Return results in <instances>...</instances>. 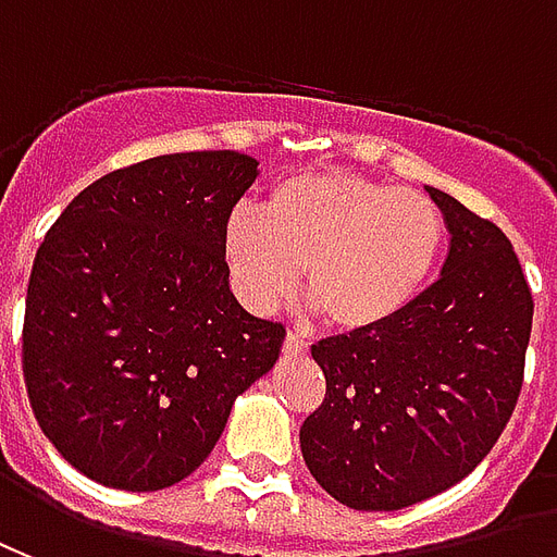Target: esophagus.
Wrapping results in <instances>:
<instances>
[{
	"label": "esophagus",
	"instance_id": "34e87169",
	"mask_svg": "<svg viewBox=\"0 0 557 557\" xmlns=\"http://www.w3.org/2000/svg\"><path fill=\"white\" fill-rule=\"evenodd\" d=\"M284 356H306L308 352V344L299 335H294V332H287V338H284Z\"/></svg>",
	"mask_w": 557,
	"mask_h": 557
}]
</instances>
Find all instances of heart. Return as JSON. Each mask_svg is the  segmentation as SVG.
Returning a JSON list of instances; mask_svg holds the SVG:
<instances>
[{"instance_id": "1", "label": "heart", "mask_w": 557, "mask_h": 557, "mask_svg": "<svg viewBox=\"0 0 557 557\" xmlns=\"http://www.w3.org/2000/svg\"><path fill=\"white\" fill-rule=\"evenodd\" d=\"M445 246L440 205L418 189L350 172H299L275 181L263 213L234 210L222 255L239 299L273 311L306 290L341 332L395 323L436 273Z\"/></svg>"}]
</instances>
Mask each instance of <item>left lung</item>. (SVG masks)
<instances>
[{
  "mask_svg": "<svg viewBox=\"0 0 557 557\" xmlns=\"http://www.w3.org/2000/svg\"><path fill=\"white\" fill-rule=\"evenodd\" d=\"M450 231L440 282L388 326L311 347L326 397L299 430L308 472L352 510H400L484 460L513 416L534 299L505 231L428 186Z\"/></svg>",
  "mask_w": 557,
  "mask_h": 557,
  "instance_id": "left-lung-1",
  "label": "left lung"
}]
</instances>
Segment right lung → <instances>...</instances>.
<instances>
[{"mask_svg": "<svg viewBox=\"0 0 557 557\" xmlns=\"http://www.w3.org/2000/svg\"><path fill=\"white\" fill-rule=\"evenodd\" d=\"M255 177L258 160L237 150L153 157L85 186L40 243L26 392L44 436L97 484L184 481L278 359L284 326L239 306L222 255Z\"/></svg>", "mask_w": 557, "mask_h": 557, "instance_id": "right-lung-1", "label": "right lung"}]
</instances>
